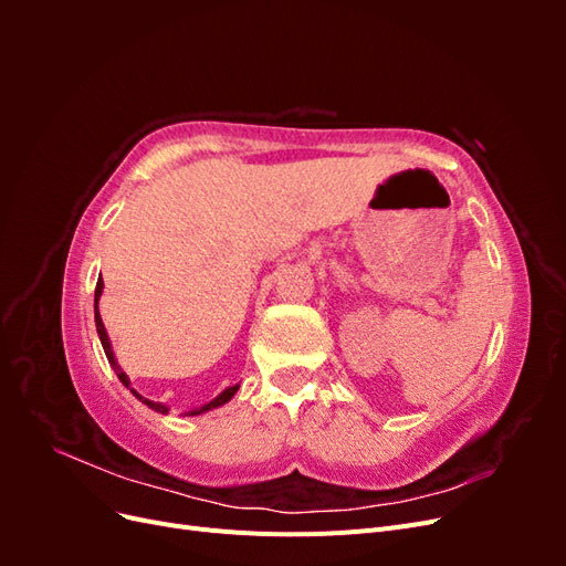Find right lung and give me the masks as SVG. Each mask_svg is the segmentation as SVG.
<instances>
[{
	"mask_svg": "<svg viewBox=\"0 0 566 566\" xmlns=\"http://www.w3.org/2000/svg\"><path fill=\"white\" fill-rule=\"evenodd\" d=\"M101 293H104V281L98 279V283H96V290H94V321H96V333H98V339H101V345H104V352H106V356H108V364L113 366V370H115V375L119 378V382H123L136 399H139L142 403H146L148 408H153V410H158V413H167V406H163V403H156V401H150V399H146V397H142L139 391L136 389H132L129 387V378H127V373L117 366V361H115V354H113V347H111V339H108V333H106V328H104V321H101V314H98V300H101ZM238 387L241 385H233V387H227L224 391L219 394V397H214L210 403H205V406H200V408H193V410H188L186 416H200V413H205V410H212V408H217V406H224L227 401H231V397L233 394L238 391Z\"/></svg>",
	"mask_w": 566,
	"mask_h": 566,
	"instance_id": "add662e5",
	"label": "right lung"
}]
</instances>
